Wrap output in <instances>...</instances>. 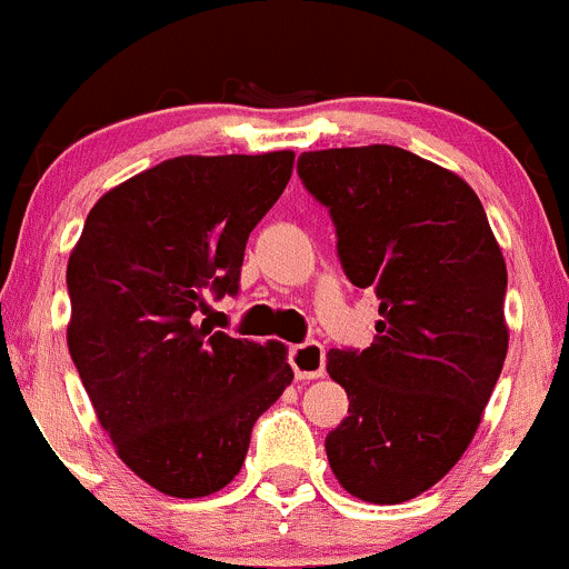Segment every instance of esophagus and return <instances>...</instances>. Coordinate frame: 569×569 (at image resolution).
I'll list each match as a JSON object with an SVG mask.
<instances>
[{"mask_svg":"<svg viewBox=\"0 0 569 569\" xmlns=\"http://www.w3.org/2000/svg\"><path fill=\"white\" fill-rule=\"evenodd\" d=\"M290 368L296 379H320L326 370V348L320 342H301L290 348Z\"/></svg>","mask_w":569,"mask_h":569,"instance_id":"1","label":"esophagus"}]
</instances>
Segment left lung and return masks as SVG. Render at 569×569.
I'll return each mask as SVG.
<instances>
[{"instance_id":"obj_1","label":"left lung","mask_w":569,"mask_h":569,"mask_svg":"<svg viewBox=\"0 0 569 569\" xmlns=\"http://www.w3.org/2000/svg\"><path fill=\"white\" fill-rule=\"evenodd\" d=\"M351 284L379 298L365 351L331 348L348 418L326 437L342 489L403 503L462 459L503 368L506 262L462 177L398 146L303 151Z\"/></svg>"}]
</instances>
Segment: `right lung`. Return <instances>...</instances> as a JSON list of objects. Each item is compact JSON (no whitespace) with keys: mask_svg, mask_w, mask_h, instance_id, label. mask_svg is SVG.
Wrapping results in <instances>:
<instances>
[{"mask_svg":"<svg viewBox=\"0 0 569 569\" xmlns=\"http://www.w3.org/2000/svg\"><path fill=\"white\" fill-rule=\"evenodd\" d=\"M292 151L173 157L107 190L69 257V351L101 429L134 476L204 498L243 468L251 429L292 381L282 342L212 331L251 229L277 204Z\"/></svg>","mask_w":569,"mask_h":569,"instance_id":"1","label":"right lung"}]
</instances>
